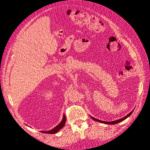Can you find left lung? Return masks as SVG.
<instances>
[{"label": "left lung", "instance_id": "left-lung-1", "mask_svg": "<svg viewBox=\"0 0 150 150\" xmlns=\"http://www.w3.org/2000/svg\"><path fill=\"white\" fill-rule=\"evenodd\" d=\"M134 110H133L131 112H130L128 115H127L126 116H125L124 117H122L121 119H120V120H115V121H101V120H98L96 118H94V117H92V116H90L91 117V119H93V120L96 121H98V122H101V123H104V124H106V125H115V124H117V123H119V122H122V121H124L125 120H126L127 117H128L131 114H132Z\"/></svg>", "mask_w": 150, "mask_h": 150}]
</instances>
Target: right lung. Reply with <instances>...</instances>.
Wrapping results in <instances>:
<instances>
[{
    "label": "right lung",
    "mask_w": 150,
    "mask_h": 150,
    "mask_svg": "<svg viewBox=\"0 0 150 150\" xmlns=\"http://www.w3.org/2000/svg\"><path fill=\"white\" fill-rule=\"evenodd\" d=\"M66 121V116L64 115H63L62 120L61 121L60 123L57 125L56 127H54L53 129L49 130V131H40V132L42 133H47V134H55V133H57L64 126Z\"/></svg>",
    "instance_id": "add662e5"
}]
</instances>
